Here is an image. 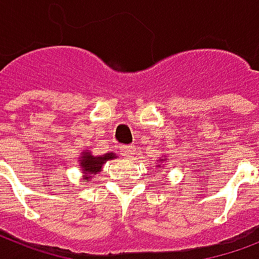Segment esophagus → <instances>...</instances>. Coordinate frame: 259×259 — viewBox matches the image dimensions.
<instances>
[{"instance_id": "34e87169", "label": "esophagus", "mask_w": 259, "mask_h": 259, "mask_svg": "<svg viewBox=\"0 0 259 259\" xmlns=\"http://www.w3.org/2000/svg\"><path fill=\"white\" fill-rule=\"evenodd\" d=\"M134 152H136V146L134 145H123L121 148V154L126 158L133 157Z\"/></svg>"}]
</instances>
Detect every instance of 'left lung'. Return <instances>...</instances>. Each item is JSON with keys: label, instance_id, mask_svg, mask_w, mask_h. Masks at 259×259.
<instances>
[{"label": "left lung", "instance_id": "left-lung-1", "mask_svg": "<svg viewBox=\"0 0 259 259\" xmlns=\"http://www.w3.org/2000/svg\"><path fill=\"white\" fill-rule=\"evenodd\" d=\"M170 158L168 157V156H165V154H164V156H161V157L158 158L157 160V169H161V168H164V162L165 161H169Z\"/></svg>", "mask_w": 259, "mask_h": 259}]
</instances>
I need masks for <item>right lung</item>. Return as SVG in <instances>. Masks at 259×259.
Segmentation results:
<instances>
[{
  "label": "right lung",
  "instance_id": "right-lung-1",
  "mask_svg": "<svg viewBox=\"0 0 259 259\" xmlns=\"http://www.w3.org/2000/svg\"><path fill=\"white\" fill-rule=\"evenodd\" d=\"M117 157L118 156H115V153H113V152L102 154V156H94L90 150H83L78 160L79 168H80V172L83 175V180H93L95 175L101 173L102 168H103V164H106V161L114 160V158Z\"/></svg>",
  "mask_w": 259,
  "mask_h": 259
}]
</instances>
